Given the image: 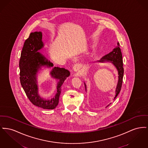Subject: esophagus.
Listing matches in <instances>:
<instances>
[{
    "label": "esophagus",
    "instance_id": "obj_1",
    "mask_svg": "<svg viewBox=\"0 0 148 148\" xmlns=\"http://www.w3.org/2000/svg\"><path fill=\"white\" fill-rule=\"evenodd\" d=\"M81 68V65L79 64H76L73 66V71L75 72H79V70Z\"/></svg>",
    "mask_w": 148,
    "mask_h": 148
}]
</instances>
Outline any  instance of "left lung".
<instances>
[{
  "label": "left lung",
  "mask_w": 148,
  "mask_h": 148,
  "mask_svg": "<svg viewBox=\"0 0 148 148\" xmlns=\"http://www.w3.org/2000/svg\"><path fill=\"white\" fill-rule=\"evenodd\" d=\"M96 62H100V63H104V62H111L113 64L114 66L116 68V69L118 71V75H119V79L117 84L115 90V97H114L113 100L117 97L118 95L119 94L122 87V83L123 80V61H122V56L121 49L120 48V44L117 42V46L115 47V48L113 49L112 51H111L108 54L106 55L103 57H102L99 60H97ZM86 90L87 92V86L86 83H84ZM110 103L108 104L106 107H107L108 106H110Z\"/></svg>",
  "instance_id": "obj_1"
}]
</instances>
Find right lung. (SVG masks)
<instances>
[{"label":"right lung","instance_id":"add662e5","mask_svg":"<svg viewBox=\"0 0 148 148\" xmlns=\"http://www.w3.org/2000/svg\"><path fill=\"white\" fill-rule=\"evenodd\" d=\"M42 32H32L25 41L19 60L20 82L27 97L36 106L43 109L53 110L59 103L61 93V86L70 75L68 70L63 68L53 67V64L44 55L39 52L44 47ZM42 67L51 68L52 77L58 80L56 95L51 99L46 100L38 93L37 73Z\"/></svg>","mask_w":148,"mask_h":148}]
</instances>
